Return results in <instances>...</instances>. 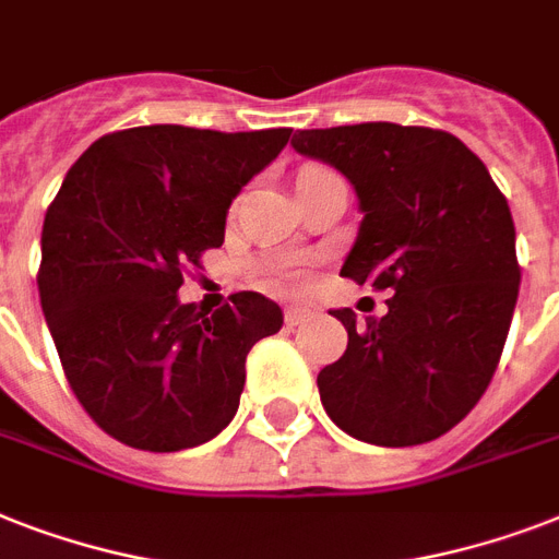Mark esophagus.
<instances>
[{
  "label": "esophagus",
  "mask_w": 559,
  "mask_h": 559,
  "mask_svg": "<svg viewBox=\"0 0 559 559\" xmlns=\"http://www.w3.org/2000/svg\"><path fill=\"white\" fill-rule=\"evenodd\" d=\"M284 319H287L289 328H298V324L310 319V310H307V307H287V310H284Z\"/></svg>",
  "instance_id": "esophagus-1"
}]
</instances>
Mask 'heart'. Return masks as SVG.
<instances>
[{
	"label": "heart",
	"instance_id": "1",
	"mask_svg": "<svg viewBox=\"0 0 559 559\" xmlns=\"http://www.w3.org/2000/svg\"><path fill=\"white\" fill-rule=\"evenodd\" d=\"M310 170H319V168H310Z\"/></svg>",
	"mask_w": 559,
	"mask_h": 559
}]
</instances>
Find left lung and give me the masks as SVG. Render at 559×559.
<instances>
[{
  "label": "left lung",
  "mask_w": 559,
  "mask_h": 559,
  "mask_svg": "<svg viewBox=\"0 0 559 559\" xmlns=\"http://www.w3.org/2000/svg\"><path fill=\"white\" fill-rule=\"evenodd\" d=\"M301 156L348 179L362 223L342 278L389 289V313L331 310L348 348L319 371L357 441L415 447L469 415L493 380L520 296L516 228L485 162L443 130L389 121L296 130Z\"/></svg>",
  "instance_id": "1"
}]
</instances>
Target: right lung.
<instances>
[{"label":"right lung","instance_id":"obj_1","mask_svg":"<svg viewBox=\"0 0 559 559\" xmlns=\"http://www.w3.org/2000/svg\"><path fill=\"white\" fill-rule=\"evenodd\" d=\"M287 127L109 133L66 174L43 223L39 305L81 406L127 447L179 452L231 424L246 354L281 331L261 293L200 310L182 266L223 246L226 214L289 142Z\"/></svg>","mask_w":559,"mask_h":559}]
</instances>
